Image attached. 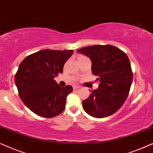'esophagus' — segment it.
Masks as SVG:
<instances>
[{"instance_id":"1","label":"esophagus","mask_w":153,"mask_h":153,"mask_svg":"<svg viewBox=\"0 0 153 153\" xmlns=\"http://www.w3.org/2000/svg\"><path fill=\"white\" fill-rule=\"evenodd\" d=\"M79 88H80V86H79V85H74V86H73V89H74V90H78Z\"/></svg>"}]
</instances>
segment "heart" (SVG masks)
Returning <instances> with one entry per match:
<instances>
[{
	"label": "heart",
	"instance_id": "heart-1",
	"mask_svg": "<svg viewBox=\"0 0 153 153\" xmlns=\"http://www.w3.org/2000/svg\"><path fill=\"white\" fill-rule=\"evenodd\" d=\"M86 58V57H85V56H79L78 57V59H79V58Z\"/></svg>",
	"mask_w": 153,
	"mask_h": 153
}]
</instances>
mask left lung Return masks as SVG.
<instances>
[{"label":"left lung","instance_id":"8db88e82","mask_svg":"<svg viewBox=\"0 0 153 153\" xmlns=\"http://www.w3.org/2000/svg\"><path fill=\"white\" fill-rule=\"evenodd\" d=\"M77 52L91 58L92 72L100 82L98 88L82 102L83 109L98 118L114 114L127 100L132 82L133 73L126 53L110 45L90 46Z\"/></svg>","mask_w":153,"mask_h":153}]
</instances>
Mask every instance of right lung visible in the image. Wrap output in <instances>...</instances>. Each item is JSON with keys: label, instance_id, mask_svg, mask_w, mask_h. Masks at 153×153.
<instances>
[{"label": "right lung", "instance_id": "right-lung-1", "mask_svg": "<svg viewBox=\"0 0 153 153\" xmlns=\"http://www.w3.org/2000/svg\"><path fill=\"white\" fill-rule=\"evenodd\" d=\"M73 52L44 49L28 56L21 62L14 80L21 100L31 111L48 118L63 111L67 96L73 88L70 85L60 87L53 79L62 74Z\"/></svg>", "mask_w": 153, "mask_h": 153}]
</instances>
